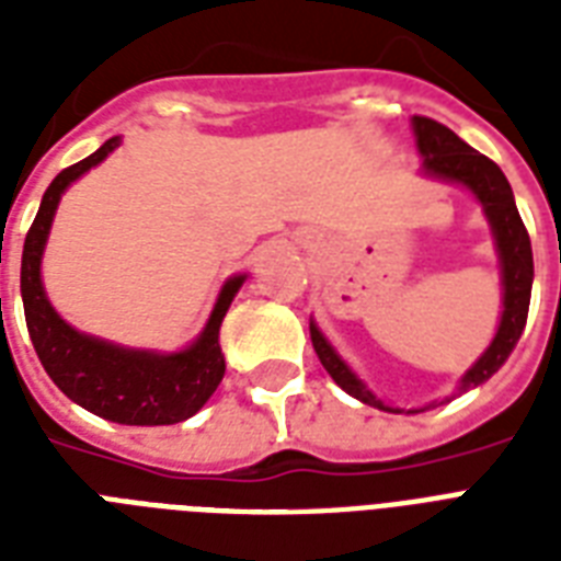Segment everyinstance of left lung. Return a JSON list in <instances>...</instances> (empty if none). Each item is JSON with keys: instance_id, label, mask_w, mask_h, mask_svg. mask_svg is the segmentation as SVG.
I'll return each instance as SVG.
<instances>
[{"instance_id": "1", "label": "left lung", "mask_w": 561, "mask_h": 561, "mask_svg": "<svg viewBox=\"0 0 561 561\" xmlns=\"http://www.w3.org/2000/svg\"><path fill=\"white\" fill-rule=\"evenodd\" d=\"M413 134H416L419 153L425 157L422 171H425L427 178L460 183V186L471 188V194L478 197L483 211H486L489 227H492V236H495L497 259H501L504 314H501L495 341L489 343V350L474 360V367L462 375L460 383H457V392H466L471 387H480L483 381H489L497 369L504 367V360L510 358V352L515 350V343H518L524 325H527L533 290L530 236H527V227H524L518 206H515L513 188H510L504 171L497 169L495 162L483 157L480 151H474L454 130H448V127L434 122V118L413 116ZM311 343H314L317 358L325 367V373L332 375L341 390H346L358 401L369 404V408L401 413L399 408H390L381 399H375L373 390H367V383L360 381L358 375L343 364L341 355L332 350V343L325 341L323 332L314 323H311ZM410 413H419V410H410Z\"/></svg>"}]
</instances>
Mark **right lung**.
<instances>
[{
	"instance_id": "add662e5",
	"label": "right lung",
	"mask_w": 561,
	"mask_h": 561,
	"mask_svg": "<svg viewBox=\"0 0 561 561\" xmlns=\"http://www.w3.org/2000/svg\"><path fill=\"white\" fill-rule=\"evenodd\" d=\"M116 148L118 136H113L87 160L60 171L43 194L37 218L31 224L25 247H22L20 288L25 325H28L31 343L43 369L75 404L118 425H174L194 416L209 401L211 392L218 390L224 369H227L220 355L218 332L229 302L247 276H232L224 285L201 337L188 350L171 352V355L125 350L116 343L75 332L51 308L43 290V279H39V262H43L60 194L72 186L83 171L99 165Z\"/></svg>"
}]
</instances>
